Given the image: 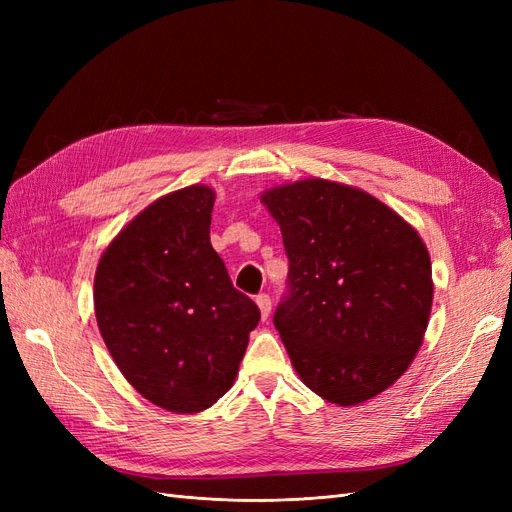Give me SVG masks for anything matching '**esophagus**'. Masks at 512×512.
I'll list each match as a JSON object with an SVG mask.
<instances>
[{"label":"esophagus","mask_w":512,"mask_h":512,"mask_svg":"<svg viewBox=\"0 0 512 512\" xmlns=\"http://www.w3.org/2000/svg\"><path fill=\"white\" fill-rule=\"evenodd\" d=\"M256 305H258V309H260L262 320H267L269 314H271V297H269V294H258V297H256Z\"/></svg>","instance_id":"esophagus-1"}]
</instances>
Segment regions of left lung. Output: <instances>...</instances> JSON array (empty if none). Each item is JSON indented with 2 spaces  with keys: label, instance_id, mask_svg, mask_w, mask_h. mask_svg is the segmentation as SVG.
I'll return each mask as SVG.
<instances>
[{
  "label": "left lung",
  "instance_id": "obj_1",
  "mask_svg": "<svg viewBox=\"0 0 512 512\" xmlns=\"http://www.w3.org/2000/svg\"><path fill=\"white\" fill-rule=\"evenodd\" d=\"M290 294L273 316L307 389L359 406L393 386L423 344L431 258L416 228L369 192L320 177L273 185Z\"/></svg>",
  "mask_w": 512,
  "mask_h": 512
}]
</instances>
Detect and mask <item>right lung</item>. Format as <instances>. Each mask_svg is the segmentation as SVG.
<instances>
[{
  "label": "right lung",
  "mask_w": 512,
  "mask_h": 512,
  "mask_svg": "<svg viewBox=\"0 0 512 512\" xmlns=\"http://www.w3.org/2000/svg\"><path fill=\"white\" fill-rule=\"evenodd\" d=\"M215 190L153 200L96 267L98 329L134 389L175 414L211 408L235 384L260 309L232 286L209 228Z\"/></svg>",
  "instance_id": "1"
}]
</instances>
